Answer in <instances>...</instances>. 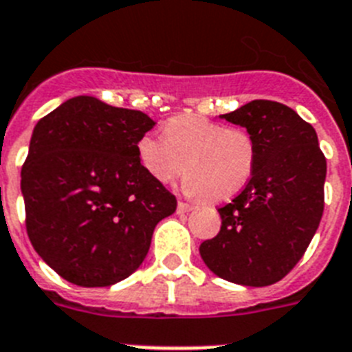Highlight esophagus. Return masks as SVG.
Instances as JSON below:
<instances>
[{
    "instance_id": "obj_1",
    "label": "esophagus",
    "mask_w": 352,
    "mask_h": 352,
    "mask_svg": "<svg viewBox=\"0 0 352 352\" xmlns=\"http://www.w3.org/2000/svg\"><path fill=\"white\" fill-rule=\"evenodd\" d=\"M193 206L191 204H186V202H179L177 204V212H190L193 211Z\"/></svg>"
}]
</instances>
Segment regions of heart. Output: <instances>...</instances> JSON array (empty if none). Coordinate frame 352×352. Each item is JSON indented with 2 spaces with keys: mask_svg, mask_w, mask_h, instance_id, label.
Instances as JSON below:
<instances>
[{
  "mask_svg": "<svg viewBox=\"0 0 352 352\" xmlns=\"http://www.w3.org/2000/svg\"><path fill=\"white\" fill-rule=\"evenodd\" d=\"M135 152L144 173L157 184H171L188 171L182 190L197 199L231 197L249 182L256 164V141L249 132L197 114L168 120L164 138L143 134Z\"/></svg>",
  "mask_w": 352,
  "mask_h": 352,
  "instance_id": "obj_1",
  "label": "heart"
}]
</instances>
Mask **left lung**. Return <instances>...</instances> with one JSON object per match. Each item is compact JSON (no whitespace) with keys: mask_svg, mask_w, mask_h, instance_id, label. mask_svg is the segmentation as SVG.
<instances>
[{"mask_svg":"<svg viewBox=\"0 0 352 352\" xmlns=\"http://www.w3.org/2000/svg\"><path fill=\"white\" fill-rule=\"evenodd\" d=\"M220 118L256 141L249 182L218 209L221 227L200 245L212 274L243 286L281 281L315 236L324 211L326 157L317 132L279 102L254 100Z\"/></svg>","mask_w":352,"mask_h":352,"instance_id":"left-lung-1","label":"left lung"}]
</instances>
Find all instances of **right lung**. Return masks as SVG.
Segmentation results:
<instances>
[{"label": "right lung", "instance_id": "obj_1", "mask_svg": "<svg viewBox=\"0 0 352 352\" xmlns=\"http://www.w3.org/2000/svg\"><path fill=\"white\" fill-rule=\"evenodd\" d=\"M155 121L75 96L37 121L21 170L26 232L46 265L76 286H111L146 258L177 199L141 168L135 144Z\"/></svg>", "mask_w": 352, "mask_h": 352}]
</instances>
